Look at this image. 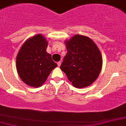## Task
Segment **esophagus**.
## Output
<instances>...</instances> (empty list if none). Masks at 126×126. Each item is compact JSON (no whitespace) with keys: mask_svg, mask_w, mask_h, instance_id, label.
<instances>
[{"mask_svg":"<svg viewBox=\"0 0 126 126\" xmlns=\"http://www.w3.org/2000/svg\"><path fill=\"white\" fill-rule=\"evenodd\" d=\"M61 61H59V62H57V65H58V66H60V65H61Z\"/></svg>","mask_w":126,"mask_h":126,"instance_id":"34e87169","label":"esophagus"}]
</instances>
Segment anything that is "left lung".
<instances>
[{
	"label": "left lung",
	"instance_id": "obj_1",
	"mask_svg": "<svg viewBox=\"0 0 126 126\" xmlns=\"http://www.w3.org/2000/svg\"><path fill=\"white\" fill-rule=\"evenodd\" d=\"M67 53L61 69L77 88L90 86L99 76L102 65V55L90 38L76 35L65 42Z\"/></svg>",
	"mask_w": 126,
	"mask_h": 126
}]
</instances>
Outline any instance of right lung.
<instances>
[{"instance_id":"obj_1","label":"right lung","mask_w":126,"mask_h":126,"mask_svg":"<svg viewBox=\"0 0 126 126\" xmlns=\"http://www.w3.org/2000/svg\"><path fill=\"white\" fill-rule=\"evenodd\" d=\"M47 42L40 34L35 35L23 44L16 59L18 76L24 82L32 87H40L57 64L46 52Z\"/></svg>"}]
</instances>
